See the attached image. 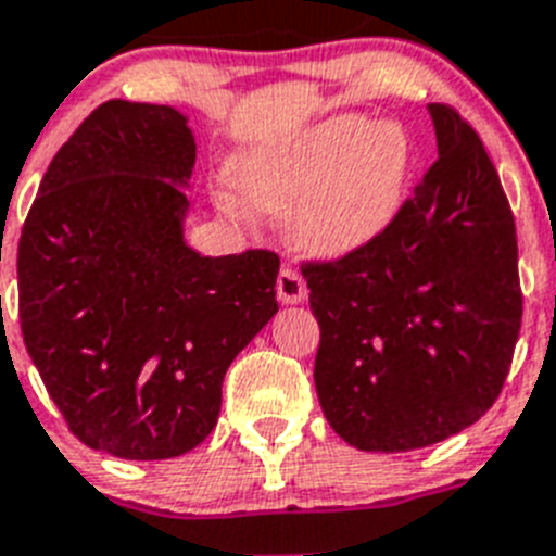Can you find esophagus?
Listing matches in <instances>:
<instances>
[{"label":"esophagus","instance_id":"esophagus-1","mask_svg":"<svg viewBox=\"0 0 556 556\" xmlns=\"http://www.w3.org/2000/svg\"><path fill=\"white\" fill-rule=\"evenodd\" d=\"M277 296L282 304H299L307 299V282H304L296 268L282 266L277 277Z\"/></svg>","mask_w":556,"mask_h":556}]
</instances>
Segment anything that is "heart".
<instances>
[{"label": "heart", "mask_w": 556, "mask_h": 556, "mask_svg": "<svg viewBox=\"0 0 556 556\" xmlns=\"http://www.w3.org/2000/svg\"><path fill=\"white\" fill-rule=\"evenodd\" d=\"M413 149L399 124L334 116L238 160V197L263 213H290L293 241L318 257L374 243L402 207Z\"/></svg>", "instance_id": "heart-1"}]
</instances>
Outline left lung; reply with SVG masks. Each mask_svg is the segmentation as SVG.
<instances>
[{"label":"left lung","mask_w":556,"mask_h":556,"mask_svg":"<svg viewBox=\"0 0 556 556\" xmlns=\"http://www.w3.org/2000/svg\"><path fill=\"white\" fill-rule=\"evenodd\" d=\"M438 160L359 252L302 263L315 390L359 452H413L493 407L521 332L515 218L477 129L429 104Z\"/></svg>","instance_id":"1"}]
</instances>
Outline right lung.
<instances>
[{"mask_svg":"<svg viewBox=\"0 0 556 556\" xmlns=\"http://www.w3.org/2000/svg\"><path fill=\"white\" fill-rule=\"evenodd\" d=\"M188 118L110 99L41 179L18 238V321L85 446L168 459L216 429L229 363L277 313L279 257L185 243Z\"/></svg>","mask_w":556,"mask_h":556,"instance_id":"obj_1","label":"right lung"}]
</instances>
